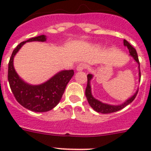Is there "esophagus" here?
<instances>
[{"mask_svg": "<svg viewBox=\"0 0 151 151\" xmlns=\"http://www.w3.org/2000/svg\"><path fill=\"white\" fill-rule=\"evenodd\" d=\"M85 68H86V65H85V63H79L78 66H76V70L78 71H81L83 70H85Z\"/></svg>", "mask_w": 151, "mask_h": 151, "instance_id": "1", "label": "esophagus"}]
</instances>
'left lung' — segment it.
<instances>
[{
	"label": "left lung",
	"instance_id": "8db88e82",
	"mask_svg": "<svg viewBox=\"0 0 151 151\" xmlns=\"http://www.w3.org/2000/svg\"><path fill=\"white\" fill-rule=\"evenodd\" d=\"M124 45L126 46L127 48H128L130 55L133 57V59H135V61L139 64V78H140L141 73L140 69H139V62L138 55H137L136 50L126 41V40H124ZM87 78L88 83L87 87H86V89H85V96H86V98H87L88 99V102L89 103V105L92 106V108H93V110H95L98 113H101V114H110V113L117 112L118 110H122V109H123L124 107H125L127 105H129V103H131L135 99L136 95L138 93V90H137L136 93H135L131 98H129L128 100H126L124 103H122L121 105L114 106L110 105V104H106V103H102V102H100L99 100H98V99H95L94 97L92 96V92H91V85H90V81H91V79L92 78V74H88Z\"/></svg>",
	"mask_w": 151,
	"mask_h": 151
}]
</instances>
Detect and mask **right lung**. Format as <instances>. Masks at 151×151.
I'll return each mask as SVG.
<instances>
[{"label": "right lung", "instance_id": "add662e5", "mask_svg": "<svg viewBox=\"0 0 151 151\" xmlns=\"http://www.w3.org/2000/svg\"><path fill=\"white\" fill-rule=\"evenodd\" d=\"M45 41L46 36L41 35L22 41L13 50L8 63V82L15 99L23 107L34 112H47L53 109L61 100L66 85L74 74L73 70L60 71L38 85H29L19 77L13 66V59L18 51L26 42Z\"/></svg>", "mask_w": 151, "mask_h": 151}]
</instances>
